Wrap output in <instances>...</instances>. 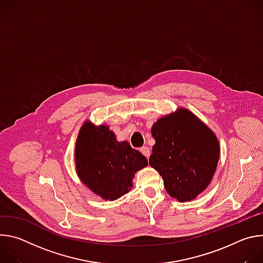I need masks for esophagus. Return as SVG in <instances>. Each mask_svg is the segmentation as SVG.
<instances>
[{"instance_id":"obj_1","label":"esophagus","mask_w":263,"mask_h":263,"mask_svg":"<svg viewBox=\"0 0 263 263\" xmlns=\"http://www.w3.org/2000/svg\"><path fill=\"white\" fill-rule=\"evenodd\" d=\"M139 151L142 153V155H144L146 158H148L149 157V154H151V151H149V147H147V146H142V147H140V149Z\"/></svg>"}]
</instances>
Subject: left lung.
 Segmentation results:
<instances>
[{"label": "left lung", "mask_w": 263, "mask_h": 263, "mask_svg": "<svg viewBox=\"0 0 263 263\" xmlns=\"http://www.w3.org/2000/svg\"><path fill=\"white\" fill-rule=\"evenodd\" d=\"M155 139L148 163L158 171L167 194L190 202L210 184L219 159L214 132L189 109L179 107L152 126Z\"/></svg>", "instance_id": "left-lung-1"}]
</instances>
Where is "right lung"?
Returning a JSON list of instances; mask_svg holds the SVG:
<instances>
[{"label":"right lung","mask_w":263,"mask_h":263,"mask_svg":"<svg viewBox=\"0 0 263 263\" xmlns=\"http://www.w3.org/2000/svg\"><path fill=\"white\" fill-rule=\"evenodd\" d=\"M74 163L79 179L92 193L116 201L131 191L134 175L147 160L128 141H118L108 126L86 120L76 140Z\"/></svg>","instance_id":"obj_1"}]
</instances>
